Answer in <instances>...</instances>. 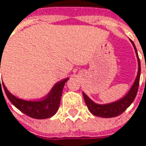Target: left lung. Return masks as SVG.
<instances>
[{
    "mask_svg": "<svg viewBox=\"0 0 146 146\" xmlns=\"http://www.w3.org/2000/svg\"><path fill=\"white\" fill-rule=\"evenodd\" d=\"M130 41L133 45V48H134L135 53H136V56L138 59V73H137L136 78H135L133 85L131 86L130 90H129V92L120 100H118L117 102H111V103H107V104H103V105L97 104V103L93 102L90 98H89L85 93L83 92L84 99V102H85L88 109L95 116L105 117V118L117 117V116L122 114L131 105L136 97L138 89H139V77H140V61H139L135 45L131 40H130Z\"/></svg>",
    "mask_w": 146,
    "mask_h": 146,
    "instance_id": "obj_1",
    "label": "left lung"
}]
</instances>
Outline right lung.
I'll use <instances>...</instances> for the list:
<instances>
[{"label":"right lung","instance_id":"add662e5","mask_svg":"<svg viewBox=\"0 0 146 146\" xmlns=\"http://www.w3.org/2000/svg\"><path fill=\"white\" fill-rule=\"evenodd\" d=\"M0 54L1 56H2L1 53ZM68 80V78H65L56 83L44 99L39 102H29V101H24V100L19 99L7 90L4 83H2V85L4 87V90L7 98L19 111H21L23 113L26 114L27 116L30 117H33L35 119H44V118H49L56 113L60 106L61 97H62L64 84Z\"/></svg>","mask_w":146,"mask_h":146}]
</instances>
